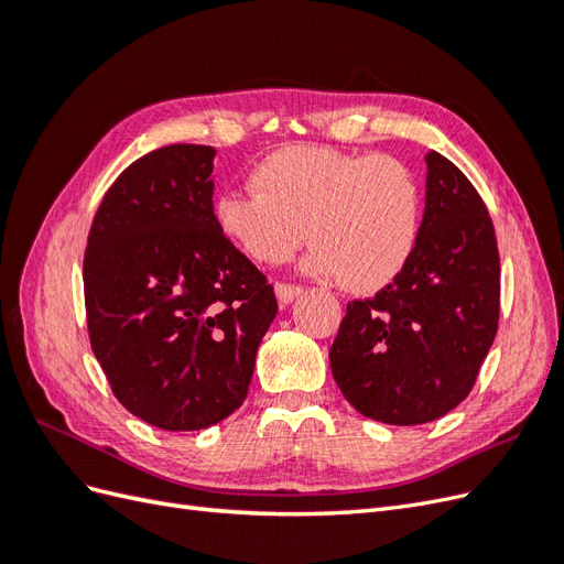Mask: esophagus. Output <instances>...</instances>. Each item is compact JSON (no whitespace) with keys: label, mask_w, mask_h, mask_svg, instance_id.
<instances>
[{"label":"esophagus","mask_w":564,"mask_h":564,"mask_svg":"<svg viewBox=\"0 0 564 564\" xmlns=\"http://www.w3.org/2000/svg\"><path fill=\"white\" fill-rule=\"evenodd\" d=\"M303 292L301 284H289V282H275V294L280 303H292Z\"/></svg>","instance_id":"34e87169"}]
</instances>
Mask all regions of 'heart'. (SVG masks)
Returning a JSON list of instances; mask_svg holds the SVG:
<instances>
[{
	"label": "heart",
	"mask_w": 564,
	"mask_h": 564,
	"mask_svg": "<svg viewBox=\"0 0 564 564\" xmlns=\"http://www.w3.org/2000/svg\"><path fill=\"white\" fill-rule=\"evenodd\" d=\"M251 183L253 191L220 193L214 220L253 261L280 265L311 235L313 275L373 294L414 259L423 195L398 158L286 145L251 169Z\"/></svg>",
	"instance_id": "b5f03b06"
}]
</instances>
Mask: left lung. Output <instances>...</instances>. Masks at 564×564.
I'll use <instances>...</instances> for the list:
<instances>
[{
    "instance_id": "obj_1",
    "label": "left lung",
    "mask_w": 564,
    "mask_h": 564,
    "mask_svg": "<svg viewBox=\"0 0 564 564\" xmlns=\"http://www.w3.org/2000/svg\"><path fill=\"white\" fill-rule=\"evenodd\" d=\"M414 259L377 296L350 301L329 350L334 381L367 419L419 425L468 398L501 311L497 235L460 169L429 152Z\"/></svg>"
}]
</instances>
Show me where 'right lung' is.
Wrapping results in <instances>:
<instances>
[{
	"label": "right lung",
	"instance_id": "1",
	"mask_svg": "<svg viewBox=\"0 0 564 564\" xmlns=\"http://www.w3.org/2000/svg\"><path fill=\"white\" fill-rule=\"evenodd\" d=\"M212 145L129 164L94 216L84 303L115 398L162 431H202L247 398L278 315L263 272L214 220Z\"/></svg>",
	"mask_w": 564,
	"mask_h": 564
}]
</instances>
